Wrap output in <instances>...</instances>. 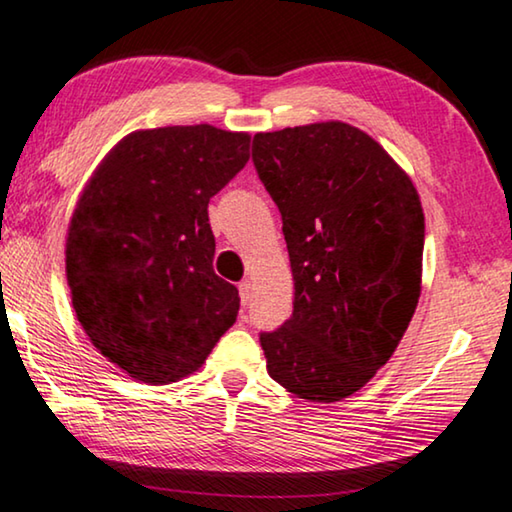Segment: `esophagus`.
<instances>
[{"label": "esophagus", "mask_w": 512, "mask_h": 512, "mask_svg": "<svg viewBox=\"0 0 512 512\" xmlns=\"http://www.w3.org/2000/svg\"><path fill=\"white\" fill-rule=\"evenodd\" d=\"M239 296H241L243 305H248L250 301H253V282L250 280L239 282Z\"/></svg>", "instance_id": "esophagus-1"}]
</instances>
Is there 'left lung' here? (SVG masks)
I'll return each instance as SVG.
<instances>
[{"mask_svg":"<svg viewBox=\"0 0 512 512\" xmlns=\"http://www.w3.org/2000/svg\"><path fill=\"white\" fill-rule=\"evenodd\" d=\"M253 160L294 280L292 317L259 335L266 370L301 400H345L388 363L416 312L421 197L375 137L345 121L257 133Z\"/></svg>","mask_w":512,"mask_h":512,"instance_id":"obj_1","label":"left lung"}]
</instances>
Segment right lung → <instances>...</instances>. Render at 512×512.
Returning <instances> with one entry per match:
<instances>
[{"label":"right lung","instance_id":"1","mask_svg":"<svg viewBox=\"0 0 512 512\" xmlns=\"http://www.w3.org/2000/svg\"><path fill=\"white\" fill-rule=\"evenodd\" d=\"M250 133L211 124L133 131L75 202L66 280L91 345L142 384L193 375L239 315L213 271L209 200L250 158Z\"/></svg>","mask_w":512,"mask_h":512}]
</instances>
